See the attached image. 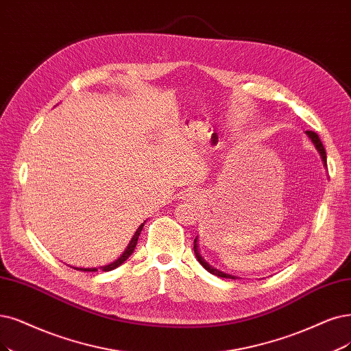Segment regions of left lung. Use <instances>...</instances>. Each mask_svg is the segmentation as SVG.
Listing matches in <instances>:
<instances>
[{
	"mask_svg": "<svg viewBox=\"0 0 351 351\" xmlns=\"http://www.w3.org/2000/svg\"><path fill=\"white\" fill-rule=\"evenodd\" d=\"M306 134L309 136V138L313 140V143L315 145V147H317V150L319 152V154H321V158H322V162L327 165V153H326V149H324V146H322V143H321V140H319V137H318V134L315 133V132H306ZM193 252H195V256H197V261L210 271V274H213V275H215V276H219V278H226V279H236L234 276H231V275H227V274H224V271H219V270H217V269H214L213 266H210L208 263H206L204 258L201 257V254H199V252H198V244H197V239L193 240Z\"/></svg>",
	"mask_w": 351,
	"mask_h": 351,
	"instance_id": "left-lung-1",
	"label": "left lung"
}]
</instances>
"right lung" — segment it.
Segmentation results:
<instances>
[{"label": "right lung", "mask_w": 351, "mask_h": 351, "mask_svg": "<svg viewBox=\"0 0 351 351\" xmlns=\"http://www.w3.org/2000/svg\"><path fill=\"white\" fill-rule=\"evenodd\" d=\"M143 226H145V223L143 224H140V227L137 228V231L134 232V236H133V239H132V241L128 243V245H127V249L124 250V253L117 258L115 262H112V263H110V265H107V266H104L102 267V271H110V270H112V269H115V267H119L120 265H123L127 258L132 256V253L134 252V247H136V244H137V240H138V236H140V232H141V230H143ZM73 269H76V267H73ZM76 270H84V271H97L98 269H76Z\"/></svg>", "instance_id": "add662e5"}]
</instances>
